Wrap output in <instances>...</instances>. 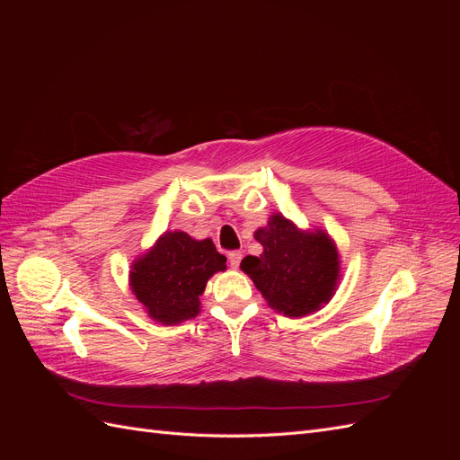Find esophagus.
<instances>
[{"instance_id": "obj_1", "label": "esophagus", "mask_w": 460, "mask_h": 460, "mask_svg": "<svg viewBox=\"0 0 460 460\" xmlns=\"http://www.w3.org/2000/svg\"><path fill=\"white\" fill-rule=\"evenodd\" d=\"M242 252H230L228 253V261H230V267L232 269H238L240 267V262H242Z\"/></svg>"}]
</instances>
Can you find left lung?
I'll list each match as a JSON object with an SVG mask.
<instances>
[{"mask_svg": "<svg viewBox=\"0 0 460 460\" xmlns=\"http://www.w3.org/2000/svg\"><path fill=\"white\" fill-rule=\"evenodd\" d=\"M253 235L262 253L247 255L240 267L274 311L299 318L332 299L340 280V253L324 230H299L276 213Z\"/></svg>", "mask_w": 460, "mask_h": 460, "instance_id": "obj_1", "label": "left lung"}]
</instances>
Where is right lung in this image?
<instances>
[{
	"label": "right lung",
	"mask_w": 460,
	"mask_h": 460,
	"mask_svg": "<svg viewBox=\"0 0 460 460\" xmlns=\"http://www.w3.org/2000/svg\"><path fill=\"white\" fill-rule=\"evenodd\" d=\"M218 270H226V257L211 240L169 230L132 262L130 288L153 320L172 326L199 314L207 280Z\"/></svg>",
	"instance_id": "1"
}]
</instances>
